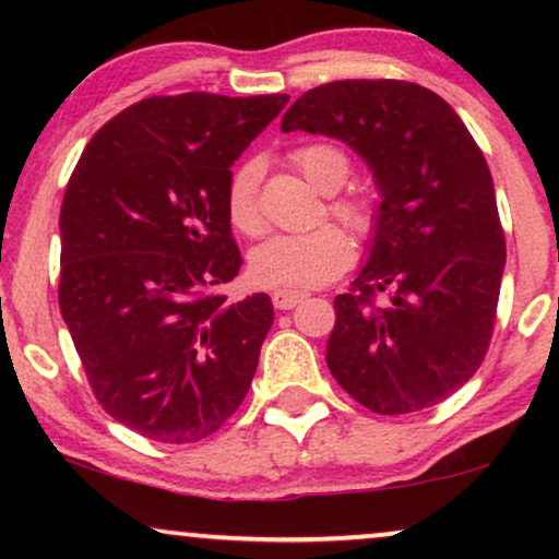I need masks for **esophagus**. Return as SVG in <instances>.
I'll return each mask as SVG.
<instances>
[{
	"instance_id": "esophagus-1",
	"label": "esophagus",
	"mask_w": 559,
	"mask_h": 559,
	"mask_svg": "<svg viewBox=\"0 0 559 559\" xmlns=\"http://www.w3.org/2000/svg\"><path fill=\"white\" fill-rule=\"evenodd\" d=\"M305 297H308V293H302V289H274L272 302L277 310H293Z\"/></svg>"
}]
</instances>
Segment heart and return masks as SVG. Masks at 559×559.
I'll return each instance as SVG.
<instances>
[{
    "label": "heart",
    "mask_w": 559,
    "mask_h": 559,
    "mask_svg": "<svg viewBox=\"0 0 559 559\" xmlns=\"http://www.w3.org/2000/svg\"><path fill=\"white\" fill-rule=\"evenodd\" d=\"M289 163L320 193H335L348 180L350 159L346 152L328 142H310L289 152ZM262 163L247 159L236 167L228 182L226 209L234 228L247 236L264 231L262 211ZM331 213L348 224L361 239L377 231L379 203L369 193H346L331 198ZM354 259L350 236L335 224H320L302 234H280L264 241L251 254V277L272 287H320L338 277Z\"/></svg>",
    "instance_id": "1"
}]
</instances>
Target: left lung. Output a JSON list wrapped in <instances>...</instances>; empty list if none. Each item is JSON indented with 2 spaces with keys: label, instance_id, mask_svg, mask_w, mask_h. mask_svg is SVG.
I'll return each instance as SVG.
<instances>
[{
  "label": "left lung",
  "instance_id": "left-lung-1",
  "mask_svg": "<svg viewBox=\"0 0 559 559\" xmlns=\"http://www.w3.org/2000/svg\"><path fill=\"white\" fill-rule=\"evenodd\" d=\"M297 129L346 142L381 195L369 262L333 302L328 369L377 415L448 400L484 361L507 262L484 152L448 102L392 79L310 88L282 117Z\"/></svg>",
  "mask_w": 559,
  "mask_h": 559
}]
</instances>
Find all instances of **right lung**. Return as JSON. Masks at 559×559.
I'll return each mask as SVG.
<instances>
[{
    "label": "right lung",
    "instance_id": "obj_1",
    "mask_svg": "<svg viewBox=\"0 0 559 559\" xmlns=\"http://www.w3.org/2000/svg\"><path fill=\"white\" fill-rule=\"evenodd\" d=\"M287 94L152 96L98 129L60 209V312L109 415L186 445L239 409L270 333V295L226 302L239 274L231 165Z\"/></svg>",
    "mask_w": 559,
    "mask_h": 559
}]
</instances>
